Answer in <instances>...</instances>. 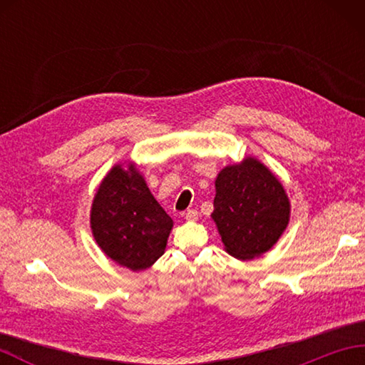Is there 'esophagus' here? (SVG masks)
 <instances>
[{
  "label": "esophagus",
  "instance_id": "esophagus-1",
  "mask_svg": "<svg viewBox=\"0 0 365 365\" xmlns=\"http://www.w3.org/2000/svg\"><path fill=\"white\" fill-rule=\"evenodd\" d=\"M199 218V212L195 210V208H190V210H187V213H185V220L188 221H196Z\"/></svg>",
  "mask_w": 365,
  "mask_h": 365
}]
</instances>
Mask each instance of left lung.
<instances>
[{"label": "left lung", "mask_w": 365, "mask_h": 365, "mask_svg": "<svg viewBox=\"0 0 365 365\" xmlns=\"http://www.w3.org/2000/svg\"><path fill=\"white\" fill-rule=\"evenodd\" d=\"M212 218L230 255L254 259L273 246L289 222L282 185L254 158L224 168L216 177Z\"/></svg>", "instance_id": "left-lung-1"}]
</instances>
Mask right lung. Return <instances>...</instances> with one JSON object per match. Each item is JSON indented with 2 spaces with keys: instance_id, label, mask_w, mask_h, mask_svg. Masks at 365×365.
Returning a JSON list of instances; mask_svg holds the SVG:
<instances>
[{
  "instance_id": "add662e5",
  "label": "right lung",
  "mask_w": 365,
  "mask_h": 365,
  "mask_svg": "<svg viewBox=\"0 0 365 365\" xmlns=\"http://www.w3.org/2000/svg\"><path fill=\"white\" fill-rule=\"evenodd\" d=\"M91 227L108 257L141 271L165 252L173 220L155 200L139 173L114 166L92 204Z\"/></svg>"
}]
</instances>
